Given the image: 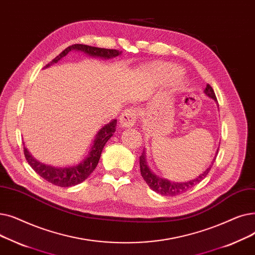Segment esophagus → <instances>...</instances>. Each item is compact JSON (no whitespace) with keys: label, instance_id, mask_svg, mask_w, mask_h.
Wrapping results in <instances>:
<instances>
[{"label":"esophagus","instance_id":"34e87169","mask_svg":"<svg viewBox=\"0 0 255 255\" xmlns=\"http://www.w3.org/2000/svg\"><path fill=\"white\" fill-rule=\"evenodd\" d=\"M137 121V112L134 109H128L126 112H124L120 116V125L125 128H131L134 127Z\"/></svg>","mask_w":255,"mask_h":255}]
</instances>
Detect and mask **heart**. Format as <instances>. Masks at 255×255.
Instances as JSON below:
<instances>
[{
    "instance_id": "obj_1",
    "label": "heart",
    "mask_w": 255,
    "mask_h": 255,
    "mask_svg": "<svg viewBox=\"0 0 255 255\" xmlns=\"http://www.w3.org/2000/svg\"><path fill=\"white\" fill-rule=\"evenodd\" d=\"M148 70L155 81L162 83L172 82L181 75V68L174 64H154Z\"/></svg>"
}]
</instances>
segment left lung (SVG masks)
Instances as JSON below:
<instances>
[{"label": "left lung", "mask_w": 255, "mask_h": 255, "mask_svg": "<svg viewBox=\"0 0 255 255\" xmlns=\"http://www.w3.org/2000/svg\"><path fill=\"white\" fill-rule=\"evenodd\" d=\"M204 93L207 94L209 98H211L217 102L216 94L210 84L207 85V88H205ZM218 150L216 152L215 157L213 159V163L216 160ZM213 163H212V165H213ZM212 165L202 174H200L196 178H194L190 181H186V183H174V181L167 180V179L161 178L159 176H156L155 174H153L146 165L145 152L143 151L142 154L140 155V171H141V175H142L143 179L146 181V184L148 185V187L151 190L155 191L156 193H159V194H161V195H164V196H175V195H178V194H181V193L188 191L189 189H191L193 186H195L197 183H199V181H201L205 176L208 175V173L210 172L211 168H212Z\"/></svg>", "instance_id": "left-lung-1"}]
</instances>
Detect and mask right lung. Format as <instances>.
Here are the masks:
<instances>
[{"mask_svg":"<svg viewBox=\"0 0 255 255\" xmlns=\"http://www.w3.org/2000/svg\"><path fill=\"white\" fill-rule=\"evenodd\" d=\"M80 51L89 56L93 57H100L104 59L114 58L118 56L121 52L117 50H111V48H102V47H95L90 46L86 44H72L65 50L60 53L55 59L46 64L45 67H48L52 64L57 63L60 59H62L64 56H66L70 51ZM116 125L117 120L113 119L110 124L106 125L103 128L100 129V131L96 134V137L93 141V145L91 147V150L88 154V156L83 162H81L79 165L67 167V168H56L53 166L44 165L42 163H39L36 161L34 157L29 153L27 148L23 146V153H25L26 160L28 161L29 165L34 169V171L39 174L43 179L47 180L48 183H51L58 187H71L81 184L82 181L86 179L96 168L100 161V157L103 151V148L106 145L107 141L110 139L116 130Z\"/></svg>","mask_w":255,"mask_h":255,"instance_id":"add662e5","label":"right lung"}]
</instances>
